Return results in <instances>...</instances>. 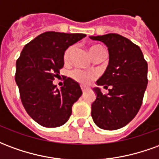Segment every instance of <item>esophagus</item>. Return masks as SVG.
<instances>
[{
  "label": "esophagus",
  "instance_id": "obj_1",
  "mask_svg": "<svg viewBox=\"0 0 159 159\" xmlns=\"http://www.w3.org/2000/svg\"><path fill=\"white\" fill-rule=\"evenodd\" d=\"M87 90H88V89H85V88H83V87H82V91H83V93H85V92H86Z\"/></svg>",
  "mask_w": 159,
  "mask_h": 159
}]
</instances>
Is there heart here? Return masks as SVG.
Wrapping results in <instances>:
<instances>
[{"instance_id":"heart-1","label":"heart","mask_w":159,"mask_h":159,"mask_svg":"<svg viewBox=\"0 0 159 159\" xmlns=\"http://www.w3.org/2000/svg\"><path fill=\"white\" fill-rule=\"evenodd\" d=\"M73 50H74V47H70V48L66 49L65 54H64L65 62L69 61L70 57L71 55ZM103 48H101L100 46H92L89 48V52L91 56L93 57L95 53L100 52V51H103ZM70 76L76 82L79 83L82 85H89L94 79L95 75H94V73L89 72V71H84V70H74L70 72Z\"/></svg>"}]
</instances>
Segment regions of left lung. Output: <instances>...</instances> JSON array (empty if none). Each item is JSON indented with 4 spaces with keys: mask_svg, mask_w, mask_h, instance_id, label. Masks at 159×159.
<instances>
[{
    "mask_svg": "<svg viewBox=\"0 0 159 159\" xmlns=\"http://www.w3.org/2000/svg\"><path fill=\"white\" fill-rule=\"evenodd\" d=\"M89 38L108 48V66L96 84L106 89L110 86L107 94L98 87L93 89L96 100L91 116L100 129H118L129 123L141 107L148 83L147 63L140 48L124 36L110 33Z\"/></svg>",
    "mask_w": 159,
    "mask_h": 159,
    "instance_id": "obj_1",
    "label": "left lung"
}]
</instances>
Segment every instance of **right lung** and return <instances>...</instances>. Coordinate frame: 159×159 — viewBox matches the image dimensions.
<instances>
[{"mask_svg": "<svg viewBox=\"0 0 159 159\" xmlns=\"http://www.w3.org/2000/svg\"><path fill=\"white\" fill-rule=\"evenodd\" d=\"M85 36L81 33H42L25 46L16 62L15 82L23 106L42 126L65 124L71 115L73 104L83 93L78 83L70 77L59 89L52 81L64 66L66 49Z\"/></svg>", "mask_w": 159, "mask_h": 159, "instance_id": "1", "label": "right lung"}]
</instances>
